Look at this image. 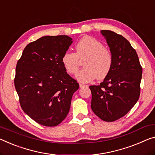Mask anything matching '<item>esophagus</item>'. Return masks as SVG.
I'll use <instances>...</instances> for the list:
<instances>
[{
	"instance_id": "1",
	"label": "esophagus",
	"mask_w": 155,
	"mask_h": 155,
	"mask_svg": "<svg viewBox=\"0 0 155 155\" xmlns=\"http://www.w3.org/2000/svg\"><path fill=\"white\" fill-rule=\"evenodd\" d=\"M86 86H87V85H86V84H81V83L80 84V88L84 87H86Z\"/></svg>"
}]
</instances>
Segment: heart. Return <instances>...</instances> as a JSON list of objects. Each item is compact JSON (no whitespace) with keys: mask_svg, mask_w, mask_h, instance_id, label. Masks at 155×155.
Masks as SVG:
<instances>
[{"mask_svg":"<svg viewBox=\"0 0 155 155\" xmlns=\"http://www.w3.org/2000/svg\"><path fill=\"white\" fill-rule=\"evenodd\" d=\"M75 51L66 52L61 61L67 72L74 74L80 66L79 60H85L84 68L78 71L75 76L80 82H89L96 78L103 80L108 75L112 66L113 55L102 42L94 37H84L76 44Z\"/></svg>","mask_w":155,"mask_h":155,"instance_id":"heart-1","label":"heart"}]
</instances>
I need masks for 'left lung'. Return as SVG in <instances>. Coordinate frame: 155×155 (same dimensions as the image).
<instances>
[{
    "instance_id": "obj_1",
    "label": "left lung",
    "mask_w": 155,
    "mask_h": 155,
    "mask_svg": "<svg viewBox=\"0 0 155 155\" xmlns=\"http://www.w3.org/2000/svg\"><path fill=\"white\" fill-rule=\"evenodd\" d=\"M113 55L111 71L99 85L90 86L91 109L107 122L122 118L139 98L142 67L135 50L122 35L101 30Z\"/></svg>"
}]
</instances>
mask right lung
I'll list each match as a JSON object with an SVG mask.
<instances>
[{
    "label": "right lung",
    "mask_w": 155,
    "mask_h": 155,
    "mask_svg": "<svg viewBox=\"0 0 155 155\" xmlns=\"http://www.w3.org/2000/svg\"><path fill=\"white\" fill-rule=\"evenodd\" d=\"M72 42L66 35L42 37L26 46L16 64L14 86L21 107L40 125L62 122L79 89L61 61Z\"/></svg>",
    "instance_id": "1"
}]
</instances>
